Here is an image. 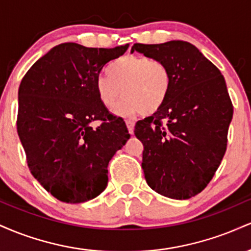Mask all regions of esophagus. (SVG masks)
<instances>
[{"label": "esophagus", "instance_id": "34e87169", "mask_svg": "<svg viewBox=\"0 0 251 251\" xmlns=\"http://www.w3.org/2000/svg\"><path fill=\"white\" fill-rule=\"evenodd\" d=\"M126 125H127L129 134H133V128H134V122H133V120H126Z\"/></svg>", "mask_w": 251, "mask_h": 251}]
</instances>
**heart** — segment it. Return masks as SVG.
I'll return each mask as SVG.
<instances>
[{
  "label": "heart",
  "instance_id": "obj_1",
  "mask_svg": "<svg viewBox=\"0 0 251 251\" xmlns=\"http://www.w3.org/2000/svg\"><path fill=\"white\" fill-rule=\"evenodd\" d=\"M108 76L97 80V94L106 108L119 107L123 116L153 114L168 101L172 87L169 67L159 60L126 55L112 63Z\"/></svg>",
  "mask_w": 251,
  "mask_h": 251
}]
</instances>
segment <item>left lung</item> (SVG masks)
Returning <instances> with one entry per match:
<instances>
[{"instance_id": "left-lung-1", "label": "left lung", "mask_w": 251, "mask_h": 251, "mask_svg": "<svg viewBox=\"0 0 251 251\" xmlns=\"http://www.w3.org/2000/svg\"><path fill=\"white\" fill-rule=\"evenodd\" d=\"M133 51L164 62L172 75L165 105L135 124L145 179L165 197L189 200L206 188L226 151L234 107L226 80L186 41L134 43Z\"/></svg>"}]
</instances>
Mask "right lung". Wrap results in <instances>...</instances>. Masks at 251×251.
Masks as SVG:
<instances>
[{
    "label": "right lung",
    "mask_w": 251,
    "mask_h": 251,
    "mask_svg": "<svg viewBox=\"0 0 251 251\" xmlns=\"http://www.w3.org/2000/svg\"><path fill=\"white\" fill-rule=\"evenodd\" d=\"M127 45L88 48L57 45L40 57L19 87L17 133L28 168L51 196L83 203L107 186L109 160L129 139L126 124L108 112L97 80ZM99 120L97 129L90 124Z\"/></svg>",
    "instance_id": "1"
}]
</instances>
